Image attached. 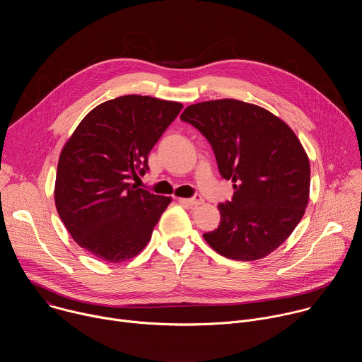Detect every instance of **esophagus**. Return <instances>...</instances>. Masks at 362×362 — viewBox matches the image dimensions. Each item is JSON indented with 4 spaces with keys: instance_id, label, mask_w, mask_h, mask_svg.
Here are the masks:
<instances>
[{
    "instance_id": "obj_1",
    "label": "esophagus",
    "mask_w": 362,
    "mask_h": 362,
    "mask_svg": "<svg viewBox=\"0 0 362 362\" xmlns=\"http://www.w3.org/2000/svg\"><path fill=\"white\" fill-rule=\"evenodd\" d=\"M180 202L186 203L187 206H190L192 209H194V208H197L199 204H202V203H203V197H202V196H199V194H196V196L189 197V199H180Z\"/></svg>"
}]
</instances>
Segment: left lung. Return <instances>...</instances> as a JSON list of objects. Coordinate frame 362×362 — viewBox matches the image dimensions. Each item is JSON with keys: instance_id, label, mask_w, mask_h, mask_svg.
Listing matches in <instances>:
<instances>
[{"instance_id": "left-lung-1", "label": "left lung", "mask_w": 362, "mask_h": 362, "mask_svg": "<svg viewBox=\"0 0 362 362\" xmlns=\"http://www.w3.org/2000/svg\"><path fill=\"white\" fill-rule=\"evenodd\" d=\"M180 120L211 143L221 176L233 182L232 200L218 206L221 223L204 240L233 261L274 252L309 200L311 169L296 134L271 112L233 98L192 105Z\"/></svg>"}]
</instances>
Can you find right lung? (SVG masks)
Wrapping results in <instances>:
<instances>
[{
  "instance_id": "right-lung-1",
  "label": "right lung",
  "mask_w": 362,
  "mask_h": 362,
  "mask_svg": "<svg viewBox=\"0 0 362 362\" xmlns=\"http://www.w3.org/2000/svg\"><path fill=\"white\" fill-rule=\"evenodd\" d=\"M183 106L148 95L101 103L64 144L54 200L73 239L103 261L120 264L139 255L170 197L140 189L147 156Z\"/></svg>"
}]
</instances>
